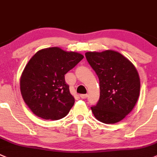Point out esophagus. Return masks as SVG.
Listing matches in <instances>:
<instances>
[{"mask_svg": "<svg viewBox=\"0 0 157 157\" xmlns=\"http://www.w3.org/2000/svg\"><path fill=\"white\" fill-rule=\"evenodd\" d=\"M88 97V94H80V98H82V99H85Z\"/></svg>", "mask_w": 157, "mask_h": 157, "instance_id": "1", "label": "esophagus"}]
</instances>
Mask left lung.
<instances>
[{
	"label": "left lung",
	"instance_id": "obj_1",
	"mask_svg": "<svg viewBox=\"0 0 157 157\" xmlns=\"http://www.w3.org/2000/svg\"><path fill=\"white\" fill-rule=\"evenodd\" d=\"M85 56L100 82V98L91 106L93 114L103 123H116L136 104L140 86L138 72L127 58L116 51L87 52Z\"/></svg>",
	"mask_w": 157,
	"mask_h": 157
}]
</instances>
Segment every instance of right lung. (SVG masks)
<instances>
[{"instance_id": "right-lung-1", "label": "right lung", "mask_w": 157, "mask_h": 157, "mask_svg": "<svg viewBox=\"0 0 157 157\" xmlns=\"http://www.w3.org/2000/svg\"><path fill=\"white\" fill-rule=\"evenodd\" d=\"M83 58L78 53L56 47L41 50L31 58L21 76L20 90L34 114L47 120H58L69 113L75 99L65 75Z\"/></svg>"}]
</instances>
